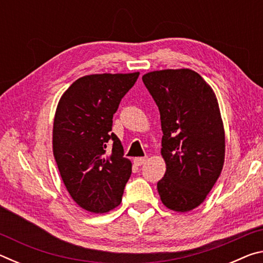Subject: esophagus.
Returning a JSON list of instances; mask_svg holds the SVG:
<instances>
[{
  "instance_id": "obj_1",
  "label": "esophagus",
  "mask_w": 263,
  "mask_h": 263,
  "mask_svg": "<svg viewBox=\"0 0 263 263\" xmlns=\"http://www.w3.org/2000/svg\"><path fill=\"white\" fill-rule=\"evenodd\" d=\"M146 161H147V158H135L133 160V162H135L137 166H141V164H144Z\"/></svg>"
}]
</instances>
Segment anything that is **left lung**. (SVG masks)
Segmentation results:
<instances>
[{"label": "left lung", "instance_id": "8db88e82", "mask_svg": "<svg viewBox=\"0 0 263 263\" xmlns=\"http://www.w3.org/2000/svg\"><path fill=\"white\" fill-rule=\"evenodd\" d=\"M142 82L158 105L163 133L160 198L173 211H191L204 202L224 166L225 131L216 94L189 68L153 70Z\"/></svg>", "mask_w": 263, "mask_h": 263}]
</instances>
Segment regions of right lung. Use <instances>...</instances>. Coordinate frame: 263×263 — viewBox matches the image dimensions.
Masks as SVG:
<instances>
[{
    "label": "right lung",
    "mask_w": 263,
    "mask_h": 263,
    "mask_svg": "<svg viewBox=\"0 0 263 263\" xmlns=\"http://www.w3.org/2000/svg\"><path fill=\"white\" fill-rule=\"evenodd\" d=\"M138 77L139 72L86 75L70 84L58 103L53 155L70 197L89 212L117 208L131 176L132 163L110 131L114 114ZM109 142L113 149L108 155Z\"/></svg>",
    "instance_id": "obj_1"
}]
</instances>
